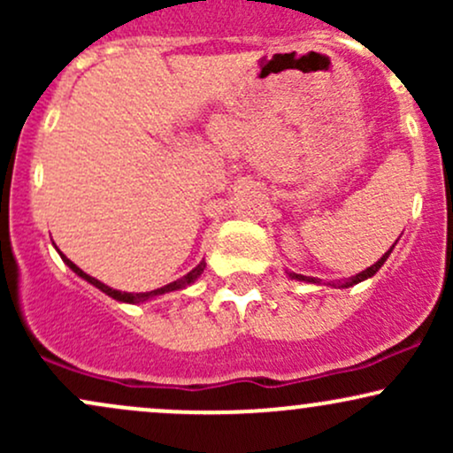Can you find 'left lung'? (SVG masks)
<instances>
[{
    "mask_svg": "<svg viewBox=\"0 0 453 453\" xmlns=\"http://www.w3.org/2000/svg\"><path fill=\"white\" fill-rule=\"evenodd\" d=\"M392 249H394V244H392V247H389V251L386 253V256H383L381 259H379V262L372 264L371 268H366V270H362V273H357L356 277H351L349 280H345V283H341V288H351V285L360 283V280H364V279H371L372 274H375L377 270L383 266V262H386V259L389 257V253H392ZM289 277H292V279H298V280H309V283H317V279H313V277H303V274H296V273H289Z\"/></svg>",
    "mask_w": 453,
    "mask_h": 453,
    "instance_id": "8db88e82",
    "label": "left lung"
}]
</instances>
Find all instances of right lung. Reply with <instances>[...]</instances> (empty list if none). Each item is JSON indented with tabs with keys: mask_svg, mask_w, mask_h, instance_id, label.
I'll use <instances>...</instances> for the list:
<instances>
[{
	"mask_svg": "<svg viewBox=\"0 0 453 453\" xmlns=\"http://www.w3.org/2000/svg\"><path fill=\"white\" fill-rule=\"evenodd\" d=\"M59 256H61V259H64V262L67 264V266H70L72 270H74V273L78 274V277H82L85 280H89L91 285H96L97 289H102L104 294L106 296H111V298H114V300H119V303H129V304H138V303H144V300H150V298H155V296H161V294H168V292H179V289H183V288H187V285H191L194 283V280L200 277L202 273H204V266L206 264L204 262H200L197 264V266L191 270V273H187L185 277H180V279H176V280H173V283H168V285H164V288H159V289H153V292H144V294H127V292H119V289H112V288H108V285H104L102 280H97V279H93V277H89V274L87 273H82L81 268L76 266L74 262H70V259H67L64 253L59 251Z\"/></svg>",
	"mask_w": 453,
	"mask_h": 453,
	"instance_id": "obj_1",
	"label": "right lung"
}]
</instances>
